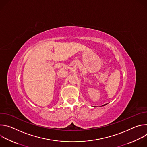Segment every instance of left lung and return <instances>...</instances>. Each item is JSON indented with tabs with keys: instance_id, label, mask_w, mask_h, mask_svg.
Segmentation results:
<instances>
[{
	"instance_id": "left-lung-1",
	"label": "left lung",
	"mask_w": 147,
	"mask_h": 147,
	"mask_svg": "<svg viewBox=\"0 0 147 147\" xmlns=\"http://www.w3.org/2000/svg\"><path fill=\"white\" fill-rule=\"evenodd\" d=\"M106 105V104H105V105H103V106H104V105Z\"/></svg>"
}]
</instances>
